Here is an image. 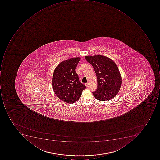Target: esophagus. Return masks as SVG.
Here are the masks:
<instances>
[{"instance_id":"esophagus-1","label":"esophagus","mask_w":160,"mask_h":160,"mask_svg":"<svg viewBox=\"0 0 160 160\" xmlns=\"http://www.w3.org/2000/svg\"><path fill=\"white\" fill-rule=\"evenodd\" d=\"M85 85H86V87H88L89 86V83H88V82H86V84H85Z\"/></svg>"}]
</instances>
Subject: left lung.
I'll list each match as a JSON object with an SVG mask.
<instances>
[{"mask_svg":"<svg viewBox=\"0 0 160 160\" xmlns=\"http://www.w3.org/2000/svg\"><path fill=\"white\" fill-rule=\"evenodd\" d=\"M85 59L93 66L97 78V89L92 92L95 98L100 101L113 98L122 84L121 76L115 63L102 55L87 56Z\"/></svg>","mask_w":160,"mask_h":160,"instance_id":"left-lung-1","label":"left lung"}]
</instances>
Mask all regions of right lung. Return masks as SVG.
<instances>
[{"label": "right lung", "mask_w": 160, "mask_h": 160, "mask_svg": "<svg viewBox=\"0 0 160 160\" xmlns=\"http://www.w3.org/2000/svg\"><path fill=\"white\" fill-rule=\"evenodd\" d=\"M80 58H73L61 62L55 69L52 87L62 101L72 103L78 100L86 87L80 82L75 68Z\"/></svg>", "instance_id": "add662e5"}]
</instances>
